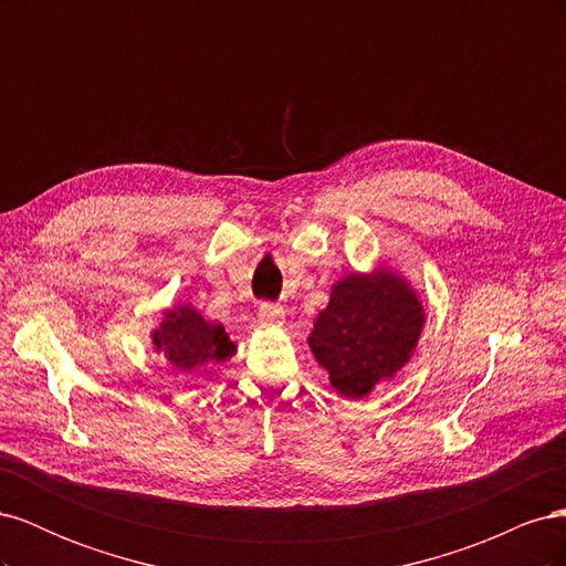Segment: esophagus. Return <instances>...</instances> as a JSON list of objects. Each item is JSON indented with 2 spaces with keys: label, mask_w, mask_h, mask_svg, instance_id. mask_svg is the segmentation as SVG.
Segmentation results:
<instances>
[{
  "label": "esophagus",
  "mask_w": 566,
  "mask_h": 566,
  "mask_svg": "<svg viewBox=\"0 0 566 566\" xmlns=\"http://www.w3.org/2000/svg\"><path fill=\"white\" fill-rule=\"evenodd\" d=\"M283 318H285L283 306L271 304V302H264L260 306V321H262V325H281Z\"/></svg>",
  "instance_id": "esophagus-1"
}]
</instances>
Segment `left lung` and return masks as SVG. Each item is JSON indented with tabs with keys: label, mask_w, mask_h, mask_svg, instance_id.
<instances>
[{
	"label": "left lung",
	"mask_w": 566,
	"mask_h": 566,
	"mask_svg": "<svg viewBox=\"0 0 566 566\" xmlns=\"http://www.w3.org/2000/svg\"><path fill=\"white\" fill-rule=\"evenodd\" d=\"M424 325L418 293L387 266L349 273L316 316L310 347L347 399H364L397 375L416 352Z\"/></svg>",
	"instance_id": "obj_1"
}]
</instances>
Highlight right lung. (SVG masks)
<instances>
[{"label": "right lung", "instance_id": "right-lung-1", "mask_svg": "<svg viewBox=\"0 0 566 566\" xmlns=\"http://www.w3.org/2000/svg\"><path fill=\"white\" fill-rule=\"evenodd\" d=\"M153 345L184 373L221 364L235 354V342L229 339L224 325L205 321L191 304L165 312L158 331H153Z\"/></svg>", "mask_w": 566, "mask_h": 566}]
</instances>
